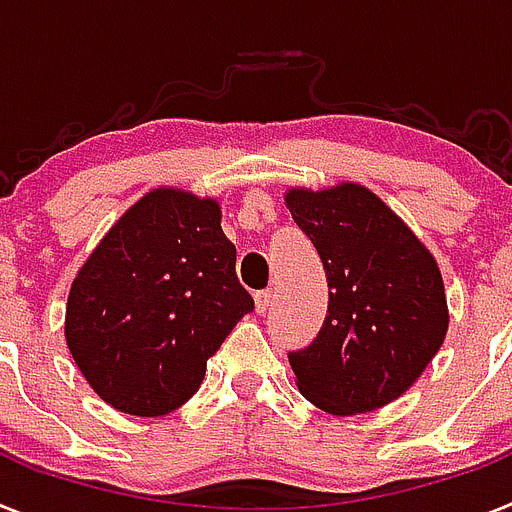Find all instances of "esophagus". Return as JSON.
Segmentation results:
<instances>
[{"instance_id": "1", "label": "esophagus", "mask_w": 512, "mask_h": 512, "mask_svg": "<svg viewBox=\"0 0 512 512\" xmlns=\"http://www.w3.org/2000/svg\"><path fill=\"white\" fill-rule=\"evenodd\" d=\"M253 300H256V313H266L269 310V305H272V290H261L253 295Z\"/></svg>"}]
</instances>
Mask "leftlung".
<instances>
[{
	"label": "left lung",
	"instance_id": "left-lung-1",
	"mask_svg": "<svg viewBox=\"0 0 512 512\" xmlns=\"http://www.w3.org/2000/svg\"><path fill=\"white\" fill-rule=\"evenodd\" d=\"M292 220L316 246L329 313L290 352L300 393L334 417L381 409L412 388L448 334L438 261L381 196L355 181L290 189Z\"/></svg>",
	"mask_w": 512,
	"mask_h": 512
}]
</instances>
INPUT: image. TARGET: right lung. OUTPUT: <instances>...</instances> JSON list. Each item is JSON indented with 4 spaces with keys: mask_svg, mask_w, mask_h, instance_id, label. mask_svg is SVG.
I'll return each instance as SVG.
<instances>
[{
    "mask_svg": "<svg viewBox=\"0 0 512 512\" xmlns=\"http://www.w3.org/2000/svg\"><path fill=\"white\" fill-rule=\"evenodd\" d=\"M212 196L160 186L131 204L69 290L64 336L100 399L160 417L194 396L253 298Z\"/></svg>",
    "mask_w": 512,
    "mask_h": 512,
    "instance_id": "right-lung-1",
    "label": "right lung"
}]
</instances>
